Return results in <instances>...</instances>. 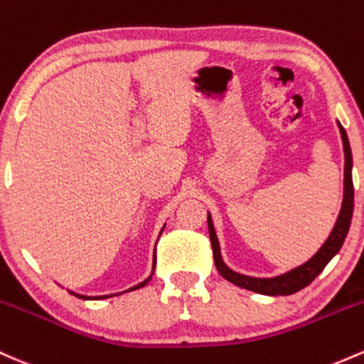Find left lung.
I'll list each match as a JSON object with an SVG mask.
<instances>
[{"instance_id":"obj_1","label":"left lung","mask_w":364,"mask_h":364,"mask_svg":"<svg viewBox=\"0 0 364 364\" xmlns=\"http://www.w3.org/2000/svg\"><path fill=\"white\" fill-rule=\"evenodd\" d=\"M338 129H341L342 136V145H344V198H342V207L341 213H338L337 223H335L333 230H331L330 237L326 238V242L319 247V250L309 261H306L304 264L294 267V269L287 271V273L278 274L273 278H255V277H247V274L237 273L231 267H228L223 261L221 255V247H219L218 235H215L213 218L210 214H207V226H209V237H210V245H213V254H214V262L218 267L219 274L223 278L231 282L233 285L242 287V289L250 290V292L262 294V295H290L302 290L304 287L309 285L314 278L325 269V266L328 264L331 259L337 255L341 247L344 245V240L349 233L350 219H353V210H354V186H353V154H350V145L349 138H347L346 129L342 127V124L337 121Z\"/></svg>"}]
</instances>
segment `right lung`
<instances>
[{
  "mask_svg": "<svg viewBox=\"0 0 364 364\" xmlns=\"http://www.w3.org/2000/svg\"><path fill=\"white\" fill-rule=\"evenodd\" d=\"M166 226V225H164ZM164 231V228L161 230V233ZM159 237H161V235H159ZM154 269H155V252H154ZM154 274V273H151ZM151 274L146 279H143L141 283H138V285H134V287H131V289H127V290H124V292H131V290H136V289H141V287H145L146 283L150 282V278H151ZM124 292H119V294H124ZM70 294H74V292H70ZM119 294H115V295H119ZM75 297H79V299H85V301H90V299H95V301H100V299H109V297H114V295H97V297H90V295H81V294H74Z\"/></svg>",
  "mask_w": 364,
  "mask_h": 364,
  "instance_id": "right-lung-1",
  "label": "right lung"
}]
</instances>
